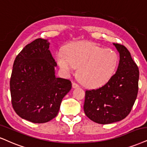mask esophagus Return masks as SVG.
Masks as SVG:
<instances>
[{"mask_svg":"<svg viewBox=\"0 0 147 147\" xmlns=\"http://www.w3.org/2000/svg\"><path fill=\"white\" fill-rule=\"evenodd\" d=\"M72 87H73L74 88H78L79 87V85L76 84V83L75 82H73L72 83Z\"/></svg>","mask_w":147,"mask_h":147,"instance_id":"esophagus-1","label":"esophagus"}]
</instances>
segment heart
Returning a JSON list of instances; mask_svg holds the SVG:
<instances>
[{
	"mask_svg": "<svg viewBox=\"0 0 147 147\" xmlns=\"http://www.w3.org/2000/svg\"><path fill=\"white\" fill-rule=\"evenodd\" d=\"M57 62L66 74L78 69L79 80L85 86L97 88L106 84L115 74L119 56L115 50L93 43L78 42L57 53Z\"/></svg>",
	"mask_w": 147,
	"mask_h": 147,
	"instance_id": "b5f03b06",
	"label": "heart"
}]
</instances>
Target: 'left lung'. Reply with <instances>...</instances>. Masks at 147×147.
Returning <instances> with one entry per match:
<instances>
[{
	"label": "left lung",
	"instance_id": "1",
	"mask_svg": "<svg viewBox=\"0 0 147 147\" xmlns=\"http://www.w3.org/2000/svg\"><path fill=\"white\" fill-rule=\"evenodd\" d=\"M119 53L117 72L106 84L86 90L84 111L91 121L110 124L124 119L131 112L138 91L139 70L123 45L113 43Z\"/></svg>",
	"mask_w": 147,
	"mask_h": 147
}]
</instances>
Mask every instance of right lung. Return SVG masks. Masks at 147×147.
<instances>
[{"instance_id": "obj_1", "label": "right lung", "mask_w": 147, "mask_h": 147, "mask_svg": "<svg viewBox=\"0 0 147 147\" xmlns=\"http://www.w3.org/2000/svg\"><path fill=\"white\" fill-rule=\"evenodd\" d=\"M41 38L26 45L16 57L10 79L13 108L22 119L43 123L57 117L63 97L71 88L69 80L57 78V63Z\"/></svg>"}]
</instances>
